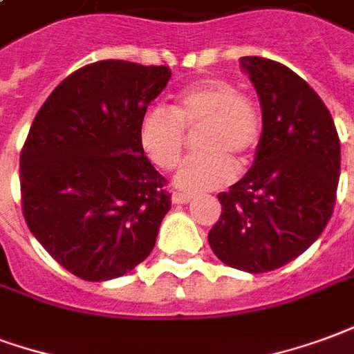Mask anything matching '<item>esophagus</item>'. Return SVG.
Listing matches in <instances>:
<instances>
[{
  "mask_svg": "<svg viewBox=\"0 0 354 354\" xmlns=\"http://www.w3.org/2000/svg\"><path fill=\"white\" fill-rule=\"evenodd\" d=\"M171 200H174V203H188L192 200V194H188V192H174Z\"/></svg>",
  "mask_w": 354,
  "mask_h": 354,
  "instance_id": "34e87169",
  "label": "esophagus"
}]
</instances>
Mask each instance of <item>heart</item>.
Returning a JSON list of instances; mask_svg holds the SVG:
<instances>
[{
	"label": "heart",
	"mask_w": 354,
	"mask_h": 354,
	"mask_svg": "<svg viewBox=\"0 0 354 354\" xmlns=\"http://www.w3.org/2000/svg\"><path fill=\"white\" fill-rule=\"evenodd\" d=\"M187 133L196 136L198 151L175 175L187 192L215 190L228 185L237 169L251 164L262 138L257 103L223 77H207L183 88L169 107L152 105L139 120V143L152 164L174 169Z\"/></svg>",
	"instance_id": "obj_1"
}]
</instances>
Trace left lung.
Segmentation results:
<instances>
[{"mask_svg":"<svg viewBox=\"0 0 354 354\" xmlns=\"http://www.w3.org/2000/svg\"><path fill=\"white\" fill-rule=\"evenodd\" d=\"M262 105V138L243 179L218 194L223 213L209 230L218 260L264 273L288 264L326 228L339 180V138L308 82L279 62L247 56Z\"/></svg>","mask_w":354,"mask_h":354,"instance_id":"left-lung-1","label":"left lung"}]
</instances>
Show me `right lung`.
Listing matches in <instances>:
<instances>
[{
  "instance_id": "1",
  "label": "right lung",
  "mask_w": 354,
  "mask_h": 354,
  "mask_svg": "<svg viewBox=\"0 0 354 354\" xmlns=\"http://www.w3.org/2000/svg\"><path fill=\"white\" fill-rule=\"evenodd\" d=\"M169 77L166 66L94 62L66 77L33 118L20 152L22 213L81 279L120 277L156 243L171 194L139 143V120Z\"/></svg>"
}]
</instances>
